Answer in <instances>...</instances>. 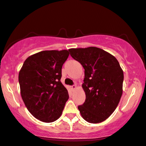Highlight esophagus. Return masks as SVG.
<instances>
[{"mask_svg": "<svg viewBox=\"0 0 146 146\" xmlns=\"http://www.w3.org/2000/svg\"><path fill=\"white\" fill-rule=\"evenodd\" d=\"M71 89L73 90H75V88H76V85L74 84V85H73V86H71Z\"/></svg>", "mask_w": 146, "mask_h": 146, "instance_id": "esophagus-1", "label": "esophagus"}]
</instances>
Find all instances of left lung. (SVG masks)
I'll return each instance as SVG.
<instances>
[{"instance_id":"left-lung-1","label":"left lung","mask_w":146,"mask_h":146,"mask_svg":"<svg viewBox=\"0 0 146 146\" xmlns=\"http://www.w3.org/2000/svg\"><path fill=\"white\" fill-rule=\"evenodd\" d=\"M85 69L82 88L86 100L78 109L90 123H99L115 110L123 94V71L117 58L96 47L69 50Z\"/></svg>"}]
</instances>
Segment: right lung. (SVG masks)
<instances>
[{
  "instance_id": "right-lung-1",
  "label": "right lung",
  "mask_w": 146,
  "mask_h": 146,
  "mask_svg": "<svg viewBox=\"0 0 146 146\" xmlns=\"http://www.w3.org/2000/svg\"><path fill=\"white\" fill-rule=\"evenodd\" d=\"M69 51L44 50L29 56L19 73L21 95L27 110L42 122L60 117L69 94L60 82Z\"/></svg>"
}]
</instances>
